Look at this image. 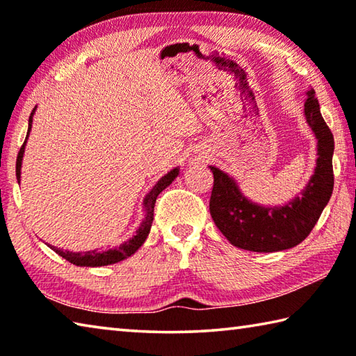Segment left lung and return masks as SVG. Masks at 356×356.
Segmentation results:
<instances>
[{"instance_id":"left-lung-1","label":"left lung","mask_w":356,"mask_h":356,"mask_svg":"<svg viewBox=\"0 0 356 356\" xmlns=\"http://www.w3.org/2000/svg\"><path fill=\"white\" fill-rule=\"evenodd\" d=\"M305 118L317 139L313 177L297 197L283 207H263L242 194L238 181L220 168L214 175L209 211L216 227L234 247L248 252L272 253L288 250L307 239L319 220L333 192L334 139L321 114L314 89L307 92Z\"/></svg>"}]
</instances>
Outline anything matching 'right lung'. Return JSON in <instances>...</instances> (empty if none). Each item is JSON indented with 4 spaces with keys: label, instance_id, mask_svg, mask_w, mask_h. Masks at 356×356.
Here are the masks:
<instances>
[{
    "label": "right lung",
    "instance_id": "right-lung-1",
    "mask_svg": "<svg viewBox=\"0 0 356 356\" xmlns=\"http://www.w3.org/2000/svg\"><path fill=\"white\" fill-rule=\"evenodd\" d=\"M35 109H37V106L33 109V112H31L26 139H24L20 152H18V156H17V170L15 172H17L18 184H20V178H22V161H23V154H24V147H26V140L29 137L31 128H33V117H34ZM178 173H179V168L175 167L170 172L165 173L164 177H162L159 181L153 186L152 191H149L145 195V198H143V213H145V216H143L139 228L136 229V234L133 236V238H129L128 241H124L123 244H120L118 247L109 248V250H98V248H95V250H89V252H68V250H62V248L53 247V245H48V247L58 253L59 257L67 259L68 263L79 266V267L109 266V264L120 263V261L129 258L131 254H134L137 250H139L149 233V228H152V223H153L156 198H158V195L167 188V186L172 184L173 179L178 177Z\"/></svg>",
    "mask_w": 356,
    "mask_h": 356
}]
</instances>
